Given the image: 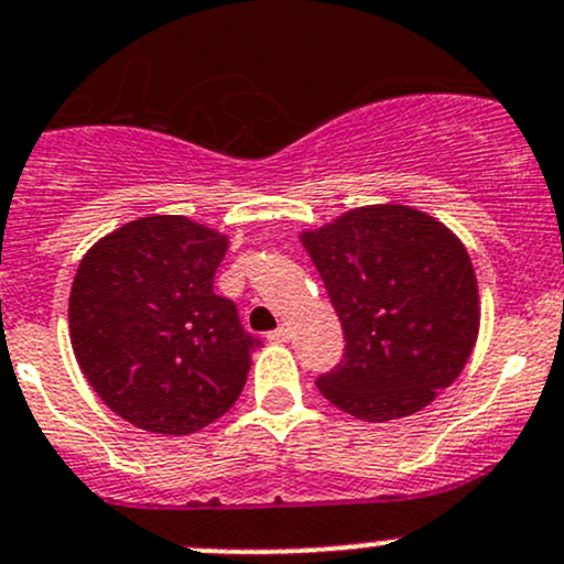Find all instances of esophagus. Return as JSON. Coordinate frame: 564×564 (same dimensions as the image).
<instances>
[{"instance_id": "esophagus-1", "label": "esophagus", "mask_w": 564, "mask_h": 564, "mask_svg": "<svg viewBox=\"0 0 564 564\" xmlns=\"http://www.w3.org/2000/svg\"><path fill=\"white\" fill-rule=\"evenodd\" d=\"M289 336H292V330H289L286 325H281V327H275V330L267 333V338H270V341H275V344L289 341Z\"/></svg>"}]
</instances>
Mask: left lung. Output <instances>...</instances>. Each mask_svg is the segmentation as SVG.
<instances>
[{
	"label": "left lung",
	"mask_w": 564,
	"mask_h": 564,
	"mask_svg": "<svg viewBox=\"0 0 564 564\" xmlns=\"http://www.w3.org/2000/svg\"><path fill=\"white\" fill-rule=\"evenodd\" d=\"M344 355L316 377L322 397L364 421L427 408L466 366L479 330L471 259L460 239L408 206H364L303 234Z\"/></svg>",
	"instance_id": "obj_1"
}]
</instances>
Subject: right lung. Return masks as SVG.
Instances as JSON below:
<instances>
[{
  "label": "right lung",
  "instance_id": "right-lung-1",
  "mask_svg": "<svg viewBox=\"0 0 564 564\" xmlns=\"http://www.w3.org/2000/svg\"><path fill=\"white\" fill-rule=\"evenodd\" d=\"M228 239L178 215L143 217L93 245L70 286L74 355L129 424L189 435L242 393L259 338L215 294Z\"/></svg>",
  "mask_w": 564,
  "mask_h": 564
}]
</instances>
